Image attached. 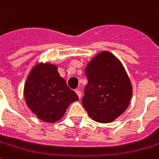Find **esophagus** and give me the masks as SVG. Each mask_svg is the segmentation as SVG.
Returning a JSON list of instances; mask_svg holds the SVG:
<instances>
[{"label": "esophagus", "instance_id": "34e87169", "mask_svg": "<svg viewBox=\"0 0 159 159\" xmlns=\"http://www.w3.org/2000/svg\"><path fill=\"white\" fill-rule=\"evenodd\" d=\"M76 95H78L79 99H81V96H82V93H81V91H80L79 89H76Z\"/></svg>", "mask_w": 159, "mask_h": 159}]
</instances>
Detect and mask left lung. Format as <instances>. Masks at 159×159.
Masks as SVG:
<instances>
[{"instance_id":"1","label":"left lung","mask_w":159,"mask_h":159,"mask_svg":"<svg viewBox=\"0 0 159 159\" xmlns=\"http://www.w3.org/2000/svg\"><path fill=\"white\" fill-rule=\"evenodd\" d=\"M88 83L83 105L95 121L110 123L128 107L133 86L121 62L113 53L96 54L85 68Z\"/></svg>"}]
</instances>
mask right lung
Wrapping results in <instances>:
<instances>
[{"mask_svg":"<svg viewBox=\"0 0 159 159\" xmlns=\"http://www.w3.org/2000/svg\"><path fill=\"white\" fill-rule=\"evenodd\" d=\"M24 97L30 110L41 120H59L70 103L79 98L60 76L57 66L39 63L33 66L24 86Z\"/></svg>","mask_w":159,"mask_h":159,"instance_id":"add662e5","label":"right lung"}]
</instances>
